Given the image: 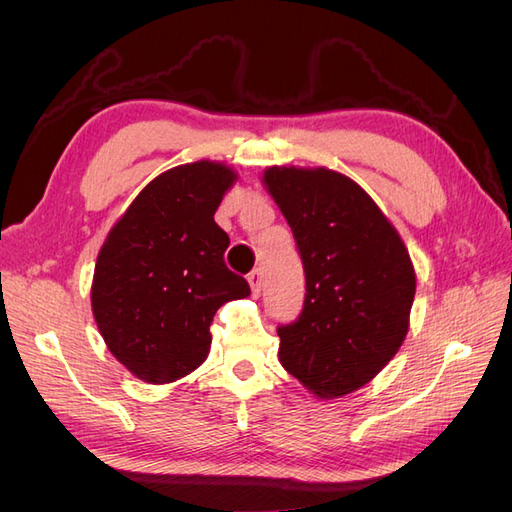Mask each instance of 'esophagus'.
Returning a JSON list of instances; mask_svg holds the SVG:
<instances>
[{"label":"esophagus","instance_id":"1","mask_svg":"<svg viewBox=\"0 0 512 512\" xmlns=\"http://www.w3.org/2000/svg\"><path fill=\"white\" fill-rule=\"evenodd\" d=\"M247 282H250V286H252V294H254V297H258L260 288H262V271H260V269H254L250 275H247Z\"/></svg>","mask_w":512,"mask_h":512}]
</instances>
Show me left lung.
<instances>
[{
  "instance_id": "obj_1",
  "label": "left lung",
  "mask_w": 512,
  "mask_h": 512,
  "mask_svg": "<svg viewBox=\"0 0 512 512\" xmlns=\"http://www.w3.org/2000/svg\"><path fill=\"white\" fill-rule=\"evenodd\" d=\"M305 271L303 312L277 329L280 363L320 399L374 380L404 344L416 292L395 226L350 177L271 166L262 175Z\"/></svg>"
}]
</instances>
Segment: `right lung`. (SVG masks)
I'll return each instance as SVG.
<instances>
[{
    "instance_id": "1",
    "label": "right lung",
    "mask_w": 512,
    "mask_h": 512,
    "mask_svg": "<svg viewBox=\"0 0 512 512\" xmlns=\"http://www.w3.org/2000/svg\"><path fill=\"white\" fill-rule=\"evenodd\" d=\"M237 173L222 162L181 164L147 183L108 232L91 309L115 359L138 380L166 384L203 365L218 309L250 294L228 271L215 224Z\"/></svg>"
}]
</instances>
